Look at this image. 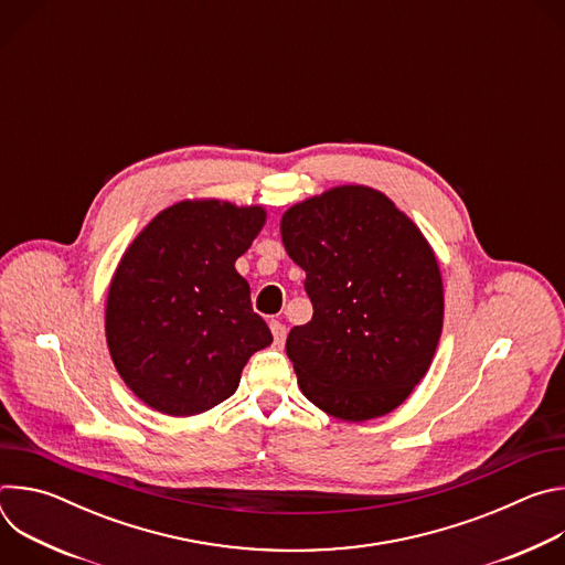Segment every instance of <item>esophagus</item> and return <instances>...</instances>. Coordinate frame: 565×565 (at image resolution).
I'll return each instance as SVG.
<instances>
[{"label":"esophagus","mask_w":565,"mask_h":565,"mask_svg":"<svg viewBox=\"0 0 565 565\" xmlns=\"http://www.w3.org/2000/svg\"><path fill=\"white\" fill-rule=\"evenodd\" d=\"M270 331H273L275 344H277V347H284V342H286V335H288V329H286V324H281V321L273 319V321H270Z\"/></svg>","instance_id":"esophagus-1"}]
</instances>
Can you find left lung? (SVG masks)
Returning a JSON list of instances; mask_svg holds the SVG:
<instances>
[{"mask_svg": "<svg viewBox=\"0 0 565 565\" xmlns=\"http://www.w3.org/2000/svg\"><path fill=\"white\" fill-rule=\"evenodd\" d=\"M281 241L312 303L286 340L301 393L349 423L399 407L429 371L445 312L418 225L382 192L342 185L286 210Z\"/></svg>", "mask_w": 565, "mask_h": 565, "instance_id": "1", "label": "left lung"}]
</instances>
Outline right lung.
Instances as JSON below:
<instances>
[{"instance_id":"obj_1","label":"right lung","mask_w":565,"mask_h":565,"mask_svg":"<svg viewBox=\"0 0 565 565\" xmlns=\"http://www.w3.org/2000/svg\"><path fill=\"white\" fill-rule=\"evenodd\" d=\"M266 223L262 205L181 201L122 255L105 331L116 371L147 407L177 418L227 399L253 353L273 344L234 268Z\"/></svg>"}]
</instances>
